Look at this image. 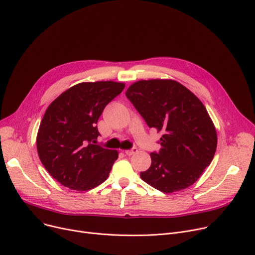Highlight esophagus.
Instances as JSON below:
<instances>
[{"instance_id": "esophagus-1", "label": "esophagus", "mask_w": 255, "mask_h": 255, "mask_svg": "<svg viewBox=\"0 0 255 255\" xmlns=\"http://www.w3.org/2000/svg\"><path fill=\"white\" fill-rule=\"evenodd\" d=\"M135 152H137L136 148H132L130 150H125V154L128 155V156H131V155H133Z\"/></svg>"}]
</instances>
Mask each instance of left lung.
<instances>
[{
	"instance_id": "obj_1",
	"label": "left lung",
	"mask_w": 255,
	"mask_h": 255,
	"mask_svg": "<svg viewBox=\"0 0 255 255\" xmlns=\"http://www.w3.org/2000/svg\"><path fill=\"white\" fill-rule=\"evenodd\" d=\"M126 97L150 128L161 132L160 150L140 178L162 193L191 186L212 162L217 132L203 103L175 80H140Z\"/></svg>"
}]
</instances>
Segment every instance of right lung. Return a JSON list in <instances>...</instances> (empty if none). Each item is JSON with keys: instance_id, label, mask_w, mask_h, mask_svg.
I'll list each match as a JSON object with an SVG mask.
<instances>
[{"instance_id": "add662e5", "label": "right lung", "mask_w": 255, "mask_h": 255, "mask_svg": "<svg viewBox=\"0 0 255 255\" xmlns=\"http://www.w3.org/2000/svg\"><path fill=\"white\" fill-rule=\"evenodd\" d=\"M125 84L82 82L63 92L49 105L36 137L43 167L65 187L88 191L104 182L118 159L117 150L96 145V126L105 106Z\"/></svg>"}]
</instances>
